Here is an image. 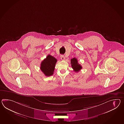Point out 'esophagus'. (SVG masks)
<instances>
[{
	"label": "esophagus",
	"instance_id": "1",
	"mask_svg": "<svg viewBox=\"0 0 124 124\" xmlns=\"http://www.w3.org/2000/svg\"><path fill=\"white\" fill-rule=\"evenodd\" d=\"M61 60H62V61L64 60H65V57H64V56L63 55H61Z\"/></svg>",
	"mask_w": 124,
	"mask_h": 124
}]
</instances>
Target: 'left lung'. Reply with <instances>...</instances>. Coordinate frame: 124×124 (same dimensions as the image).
Listing matches in <instances>:
<instances>
[{"instance_id":"left-lung-1","label":"left lung","mask_w":124,"mask_h":124,"mask_svg":"<svg viewBox=\"0 0 124 124\" xmlns=\"http://www.w3.org/2000/svg\"><path fill=\"white\" fill-rule=\"evenodd\" d=\"M71 64L74 72H78L80 70H82V66L79 64L78 60L75 58L71 59Z\"/></svg>"}]
</instances>
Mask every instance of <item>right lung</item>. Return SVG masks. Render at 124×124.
<instances>
[{
    "label": "right lung",
    "mask_w": 124,
    "mask_h": 124,
    "mask_svg": "<svg viewBox=\"0 0 124 124\" xmlns=\"http://www.w3.org/2000/svg\"><path fill=\"white\" fill-rule=\"evenodd\" d=\"M57 61L56 59L49 54L41 63L40 70L46 77L52 75Z\"/></svg>",
    "instance_id": "right-lung-1"
}]
</instances>
